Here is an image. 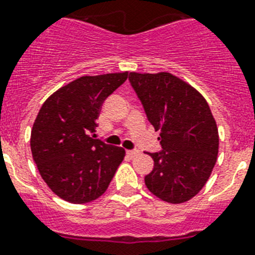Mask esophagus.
<instances>
[{"label": "esophagus", "instance_id": "34e87169", "mask_svg": "<svg viewBox=\"0 0 255 255\" xmlns=\"http://www.w3.org/2000/svg\"><path fill=\"white\" fill-rule=\"evenodd\" d=\"M126 155L129 157H135L139 155V151H136V150H128L126 151Z\"/></svg>", "mask_w": 255, "mask_h": 255}]
</instances>
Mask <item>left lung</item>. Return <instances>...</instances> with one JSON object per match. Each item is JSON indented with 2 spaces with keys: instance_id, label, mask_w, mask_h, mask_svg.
Returning <instances> with one entry per match:
<instances>
[{
  "instance_id": "1",
  "label": "left lung",
  "mask_w": 255,
  "mask_h": 255,
  "mask_svg": "<svg viewBox=\"0 0 255 255\" xmlns=\"http://www.w3.org/2000/svg\"><path fill=\"white\" fill-rule=\"evenodd\" d=\"M129 79L150 123L160 130L163 151L148 153L153 169L144 177L147 189L168 203L190 201L218 159L219 131L211 109L198 90L168 71H131Z\"/></svg>"
}]
</instances>
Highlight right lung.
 I'll return each mask as SVG.
<instances>
[{
    "label": "right lung",
    "mask_w": 255,
    "mask_h": 255,
    "mask_svg": "<svg viewBox=\"0 0 255 255\" xmlns=\"http://www.w3.org/2000/svg\"><path fill=\"white\" fill-rule=\"evenodd\" d=\"M128 75H83L41 105L31 130V152L40 176L61 199L77 205L98 199L123 163V147L95 139L94 132L103 103Z\"/></svg>",
    "instance_id": "obj_1"
}]
</instances>
